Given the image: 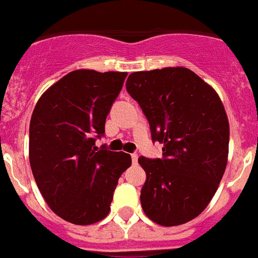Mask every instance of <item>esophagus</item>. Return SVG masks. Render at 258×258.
<instances>
[{
  "instance_id": "1",
  "label": "esophagus",
  "mask_w": 258,
  "mask_h": 258,
  "mask_svg": "<svg viewBox=\"0 0 258 258\" xmlns=\"http://www.w3.org/2000/svg\"><path fill=\"white\" fill-rule=\"evenodd\" d=\"M132 162L135 165L139 162V156H137V154H132Z\"/></svg>"
}]
</instances>
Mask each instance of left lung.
<instances>
[{"label": "left lung", "mask_w": 258, "mask_h": 258, "mask_svg": "<svg viewBox=\"0 0 258 258\" xmlns=\"http://www.w3.org/2000/svg\"><path fill=\"white\" fill-rule=\"evenodd\" d=\"M126 90L141 106L164 158L140 157L141 207L153 222L177 226L208 207L229 153V121L217 92L182 67L135 72Z\"/></svg>", "instance_id": "obj_1"}]
</instances>
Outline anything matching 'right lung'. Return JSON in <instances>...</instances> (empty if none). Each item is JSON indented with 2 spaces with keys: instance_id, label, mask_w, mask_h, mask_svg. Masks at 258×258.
Masks as SVG:
<instances>
[{
  "instance_id": "right-lung-1",
  "label": "right lung",
  "mask_w": 258,
  "mask_h": 258,
  "mask_svg": "<svg viewBox=\"0 0 258 258\" xmlns=\"http://www.w3.org/2000/svg\"><path fill=\"white\" fill-rule=\"evenodd\" d=\"M127 73L78 69L37 101L29 126V161L51 211L76 225H92L110 212L131 154L98 149L110 106Z\"/></svg>"
}]
</instances>
